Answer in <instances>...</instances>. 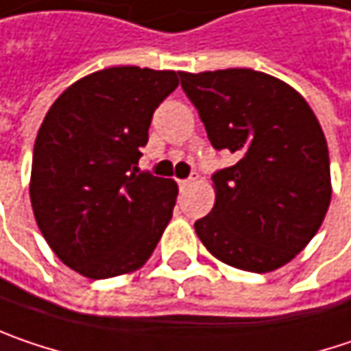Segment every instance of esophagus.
I'll return each mask as SVG.
<instances>
[{"mask_svg":"<svg viewBox=\"0 0 351 351\" xmlns=\"http://www.w3.org/2000/svg\"><path fill=\"white\" fill-rule=\"evenodd\" d=\"M193 182H195L193 178H188V180H180L178 184H180V188H188V186H191Z\"/></svg>","mask_w":351,"mask_h":351,"instance_id":"obj_1","label":"esophagus"}]
</instances>
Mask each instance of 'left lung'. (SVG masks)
Listing matches in <instances>:
<instances>
[{"label":"left lung","instance_id":"8db88e82","mask_svg":"<svg viewBox=\"0 0 351 351\" xmlns=\"http://www.w3.org/2000/svg\"><path fill=\"white\" fill-rule=\"evenodd\" d=\"M215 149L238 162L213 176L215 204L195 221L206 250L232 267L267 274L317 234L332 199L330 156L310 104L250 67L180 71Z\"/></svg>","mask_w":351,"mask_h":351}]
</instances>
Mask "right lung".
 Here are the masks:
<instances>
[{
    "label": "right lung",
    "instance_id": "obj_1",
    "mask_svg": "<svg viewBox=\"0 0 351 351\" xmlns=\"http://www.w3.org/2000/svg\"><path fill=\"white\" fill-rule=\"evenodd\" d=\"M180 86L171 69L117 65L77 80L39 128L29 197L53 254L89 280L139 269L167 228L178 184L138 173L152 115Z\"/></svg>",
    "mask_w": 351,
    "mask_h": 351
}]
</instances>
